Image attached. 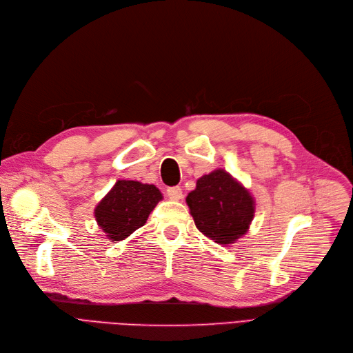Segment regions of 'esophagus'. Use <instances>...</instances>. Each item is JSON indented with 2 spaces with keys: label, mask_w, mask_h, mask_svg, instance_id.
I'll use <instances>...</instances> for the list:
<instances>
[{
  "label": "esophagus",
  "mask_w": 353,
  "mask_h": 353,
  "mask_svg": "<svg viewBox=\"0 0 353 353\" xmlns=\"http://www.w3.org/2000/svg\"><path fill=\"white\" fill-rule=\"evenodd\" d=\"M166 195L170 196V199L178 201L182 198V190L179 187H170L166 190Z\"/></svg>",
  "instance_id": "esophagus-1"
}]
</instances>
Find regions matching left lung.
I'll list each match as a JSON object with an SVG mask.
<instances>
[{
  "mask_svg": "<svg viewBox=\"0 0 353 353\" xmlns=\"http://www.w3.org/2000/svg\"><path fill=\"white\" fill-rule=\"evenodd\" d=\"M187 204L196 228L216 244H231L244 236L254 216L253 196L223 170L201 176Z\"/></svg>",
  "mask_w": 353,
  "mask_h": 353,
  "instance_id": "1",
  "label": "left lung"
}]
</instances>
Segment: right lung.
Segmentation results:
<instances>
[{"label":"right lung","mask_w":353,"mask_h":353,"mask_svg":"<svg viewBox=\"0 0 353 353\" xmlns=\"http://www.w3.org/2000/svg\"><path fill=\"white\" fill-rule=\"evenodd\" d=\"M161 199L162 194L155 185L138 181H117L96 207V221L109 240L121 241L146 223Z\"/></svg>","instance_id":"add662e5"}]
</instances>
